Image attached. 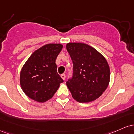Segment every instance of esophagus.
Returning a JSON list of instances; mask_svg holds the SVG:
<instances>
[{"instance_id":"obj_1","label":"esophagus","mask_w":134,"mask_h":134,"mask_svg":"<svg viewBox=\"0 0 134 134\" xmlns=\"http://www.w3.org/2000/svg\"><path fill=\"white\" fill-rule=\"evenodd\" d=\"M61 78L63 79V80H65V79H66V75L65 74H62L61 75Z\"/></svg>"}]
</instances>
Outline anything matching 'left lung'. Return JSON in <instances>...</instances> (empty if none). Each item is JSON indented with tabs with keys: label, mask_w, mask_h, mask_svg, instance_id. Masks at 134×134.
Listing matches in <instances>:
<instances>
[{
	"label": "left lung",
	"mask_w": 134,
	"mask_h": 134,
	"mask_svg": "<svg viewBox=\"0 0 134 134\" xmlns=\"http://www.w3.org/2000/svg\"><path fill=\"white\" fill-rule=\"evenodd\" d=\"M66 49L73 64V78L66 82L73 98L79 103L97 99L110 80V69L106 58L84 43H68Z\"/></svg>",
	"instance_id": "left-lung-1"
}]
</instances>
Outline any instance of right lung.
<instances>
[{
    "label": "right lung",
    "instance_id": "right-lung-1",
    "mask_svg": "<svg viewBox=\"0 0 134 134\" xmlns=\"http://www.w3.org/2000/svg\"><path fill=\"white\" fill-rule=\"evenodd\" d=\"M63 46L49 43L36 50L21 68V87L31 99L45 103L53 97L63 80L57 72L55 59Z\"/></svg>",
    "mask_w": 134,
    "mask_h": 134
}]
</instances>
